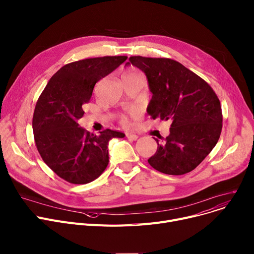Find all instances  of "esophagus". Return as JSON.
<instances>
[{
  "mask_svg": "<svg viewBox=\"0 0 254 254\" xmlns=\"http://www.w3.org/2000/svg\"><path fill=\"white\" fill-rule=\"evenodd\" d=\"M126 137H127V139H129V140H132V141H136V140H138V138H139V136H137L136 133H131V132H127V133H126Z\"/></svg>",
  "mask_w": 254,
  "mask_h": 254,
  "instance_id": "1",
  "label": "esophagus"
}]
</instances>
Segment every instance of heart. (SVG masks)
<instances>
[{
	"label": "heart",
	"instance_id": "obj_1",
	"mask_svg": "<svg viewBox=\"0 0 254 254\" xmlns=\"http://www.w3.org/2000/svg\"><path fill=\"white\" fill-rule=\"evenodd\" d=\"M137 71L136 70H133V69H128V70H127L126 72H125V74H128V73H136Z\"/></svg>",
	"mask_w": 254,
	"mask_h": 254
}]
</instances>
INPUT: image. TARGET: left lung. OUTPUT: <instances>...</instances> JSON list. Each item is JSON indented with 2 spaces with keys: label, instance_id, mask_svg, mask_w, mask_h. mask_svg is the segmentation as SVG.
<instances>
[{
  "label": "left lung",
  "instance_id": "left-lung-1",
  "mask_svg": "<svg viewBox=\"0 0 254 254\" xmlns=\"http://www.w3.org/2000/svg\"><path fill=\"white\" fill-rule=\"evenodd\" d=\"M138 67L148 79L152 98L147 113L172 121L170 134L148 159L156 171L180 176L190 173L210 153L223 127L222 107L209 84L168 58L131 56L126 65Z\"/></svg>",
  "mask_w": 254,
  "mask_h": 254
}]
</instances>
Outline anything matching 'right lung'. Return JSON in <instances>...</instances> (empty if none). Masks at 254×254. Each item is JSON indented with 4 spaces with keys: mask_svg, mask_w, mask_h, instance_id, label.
Wrapping results in <instances>:
<instances>
[{
    "mask_svg": "<svg viewBox=\"0 0 254 254\" xmlns=\"http://www.w3.org/2000/svg\"><path fill=\"white\" fill-rule=\"evenodd\" d=\"M127 59L105 56L66 64L50 78L38 100L32 117L38 151L51 170L68 183L88 184L99 178L109 162V141L125 137L109 128L94 134L77 122L96 82Z\"/></svg>",
    "mask_w": 254,
    "mask_h": 254,
    "instance_id": "obj_1",
    "label": "right lung"
}]
</instances>
